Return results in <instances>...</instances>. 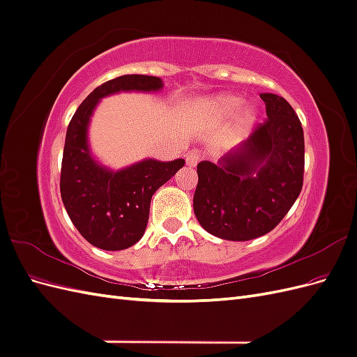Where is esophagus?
Returning <instances> with one entry per match:
<instances>
[{
	"instance_id": "esophagus-1",
	"label": "esophagus",
	"mask_w": 357,
	"mask_h": 357,
	"mask_svg": "<svg viewBox=\"0 0 357 357\" xmlns=\"http://www.w3.org/2000/svg\"><path fill=\"white\" fill-rule=\"evenodd\" d=\"M199 159H201V156H199L197 152H192V153H189V155L186 156V164H188L189 167H197Z\"/></svg>"
}]
</instances>
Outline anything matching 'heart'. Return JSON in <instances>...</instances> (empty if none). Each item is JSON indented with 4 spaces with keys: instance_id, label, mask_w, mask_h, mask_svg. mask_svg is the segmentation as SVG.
<instances>
[{
    "instance_id": "b5f03b06",
    "label": "heart",
    "mask_w": 357,
    "mask_h": 357,
    "mask_svg": "<svg viewBox=\"0 0 357 357\" xmlns=\"http://www.w3.org/2000/svg\"><path fill=\"white\" fill-rule=\"evenodd\" d=\"M241 105V100L236 98V96H219V98H214L208 102V113L218 119V121H222V119H228L232 114H235V112L240 109ZM255 119V113L253 112H247L244 116V121L248 123L252 122Z\"/></svg>"
}]
</instances>
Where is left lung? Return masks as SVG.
Returning a JSON list of instances; mask_svg holds the SVG:
<instances>
[{"label": "left lung", "mask_w": 357, "mask_h": 357, "mask_svg": "<svg viewBox=\"0 0 357 357\" xmlns=\"http://www.w3.org/2000/svg\"><path fill=\"white\" fill-rule=\"evenodd\" d=\"M266 119L236 152L219 165L202 160L193 211L202 228L231 241L273 231L295 204L304 185V129L291 105L275 93H261Z\"/></svg>", "instance_id": "left-lung-1"}]
</instances>
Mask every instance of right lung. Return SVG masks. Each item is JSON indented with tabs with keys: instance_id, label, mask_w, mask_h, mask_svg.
I'll use <instances>...</instances> for the list:
<instances>
[{
	"instance_id": "1",
	"label": "right lung",
	"mask_w": 357,
	"mask_h": 357,
	"mask_svg": "<svg viewBox=\"0 0 357 357\" xmlns=\"http://www.w3.org/2000/svg\"><path fill=\"white\" fill-rule=\"evenodd\" d=\"M160 88L162 80L153 75H121L86 96L68 125L61 165V198L83 238L102 250H123L139 241L153 193L185 165V160L146 159L117 172L100 167L86 143L89 116L105 95Z\"/></svg>"
}]
</instances>
